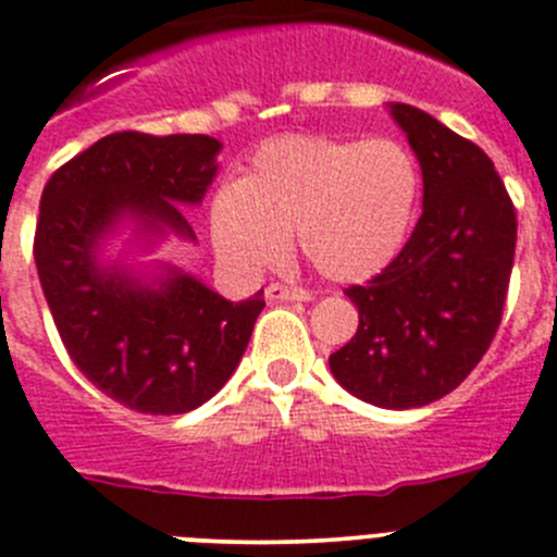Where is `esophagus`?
Instances as JSON below:
<instances>
[{
	"instance_id": "esophagus-1",
	"label": "esophagus",
	"mask_w": 557,
	"mask_h": 557,
	"mask_svg": "<svg viewBox=\"0 0 557 557\" xmlns=\"http://www.w3.org/2000/svg\"><path fill=\"white\" fill-rule=\"evenodd\" d=\"M267 299L269 301H310L312 294L307 288H296V285L272 283L267 288Z\"/></svg>"
}]
</instances>
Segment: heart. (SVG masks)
Returning <instances> with one entry per match:
<instances>
[{
  "label": "heart",
  "mask_w": 557,
  "mask_h": 557,
  "mask_svg": "<svg viewBox=\"0 0 557 557\" xmlns=\"http://www.w3.org/2000/svg\"><path fill=\"white\" fill-rule=\"evenodd\" d=\"M419 190L416 160L392 138L283 135L250 154L236 185L220 187L209 231L220 261L239 274L274 267L296 234L318 274L361 283L403 250Z\"/></svg>",
  "instance_id": "obj_1"
}]
</instances>
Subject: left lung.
Returning a JSON list of instances; mask_svg holds the SVG:
<instances>
[{
    "label": "left lung",
    "instance_id": "left-lung-1",
    "mask_svg": "<svg viewBox=\"0 0 557 557\" xmlns=\"http://www.w3.org/2000/svg\"><path fill=\"white\" fill-rule=\"evenodd\" d=\"M422 165L424 212L399 256L345 296L359 329L329 356L354 397L408 410L455 392L504 315L517 214L493 160L430 113L388 102Z\"/></svg>",
    "mask_w": 557,
    "mask_h": 557
}]
</instances>
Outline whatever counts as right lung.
Instances as JSON below:
<instances>
[{"label":"right lung","instance_id":"obj_1","mask_svg":"<svg viewBox=\"0 0 557 557\" xmlns=\"http://www.w3.org/2000/svg\"><path fill=\"white\" fill-rule=\"evenodd\" d=\"M220 149L209 135L111 133L42 190L35 263L59 337L102 394L138 413H187L214 397L267 307L263 290L228 301L180 269L147 283L97 258L122 220L147 242L169 231L196 242L180 203L203 201Z\"/></svg>","mask_w":557,"mask_h":557}]
</instances>
